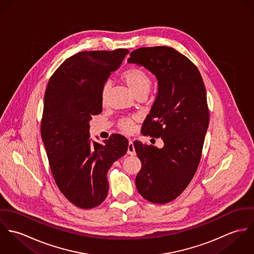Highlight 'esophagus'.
<instances>
[{
	"label": "esophagus",
	"instance_id": "1",
	"mask_svg": "<svg viewBox=\"0 0 254 254\" xmlns=\"http://www.w3.org/2000/svg\"><path fill=\"white\" fill-rule=\"evenodd\" d=\"M127 153L130 154V155H135L136 154V151H135V147L133 145V142L130 140L129 141V144H128V150H127Z\"/></svg>",
	"mask_w": 254,
	"mask_h": 254
}]
</instances>
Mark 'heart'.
<instances>
[{
  "mask_svg": "<svg viewBox=\"0 0 254 254\" xmlns=\"http://www.w3.org/2000/svg\"><path fill=\"white\" fill-rule=\"evenodd\" d=\"M121 79L126 83L130 88L133 94L137 97L146 96L150 90L151 79L147 73L138 67H130L121 74ZM109 83L107 82L103 85L101 90V100L102 103H105L109 93ZM137 120V117L131 118H122L118 121L117 127L123 133L129 134L134 130V124Z\"/></svg>",
  "mask_w": 254,
  "mask_h": 254,
  "instance_id": "1",
  "label": "heart"
}]
</instances>
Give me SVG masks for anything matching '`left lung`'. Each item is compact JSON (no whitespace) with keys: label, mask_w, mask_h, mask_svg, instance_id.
I'll return each mask as SVG.
<instances>
[{"label":"left lung","mask_w":254,"mask_h":254,"mask_svg":"<svg viewBox=\"0 0 254 254\" xmlns=\"http://www.w3.org/2000/svg\"><path fill=\"white\" fill-rule=\"evenodd\" d=\"M128 63L145 66L158 81L141 132L161 138L164 146L135 141L134 147L142 162L138 191L150 202L164 204L181 194L198 167L209 124L205 86L197 67L170 47L139 48Z\"/></svg>","instance_id":"left-lung-1"}]
</instances>
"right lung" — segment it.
Segmentation results:
<instances>
[{
	"label": "right lung",
	"mask_w": 254,
	"mask_h": 254,
	"mask_svg": "<svg viewBox=\"0 0 254 254\" xmlns=\"http://www.w3.org/2000/svg\"><path fill=\"white\" fill-rule=\"evenodd\" d=\"M128 53L80 52L60 65L45 92L41 136L50 168L60 190L79 208H94L106 199L108 171L128 149L120 134L103 145L89 139V122L103 109L102 87Z\"/></svg>",
	"instance_id": "1"
}]
</instances>
